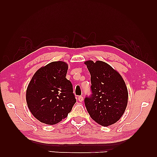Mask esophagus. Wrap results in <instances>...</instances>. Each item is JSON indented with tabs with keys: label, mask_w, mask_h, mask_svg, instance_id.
<instances>
[{
	"label": "esophagus",
	"mask_w": 157,
	"mask_h": 157,
	"mask_svg": "<svg viewBox=\"0 0 157 157\" xmlns=\"http://www.w3.org/2000/svg\"><path fill=\"white\" fill-rule=\"evenodd\" d=\"M78 101L80 102H83V101H84V98H83V96H79V97H78Z\"/></svg>",
	"instance_id": "obj_1"
}]
</instances>
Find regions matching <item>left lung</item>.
<instances>
[{
	"instance_id": "1",
	"label": "left lung",
	"mask_w": 157,
	"mask_h": 157,
	"mask_svg": "<svg viewBox=\"0 0 157 157\" xmlns=\"http://www.w3.org/2000/svg\"><path fill=\"white\" fill-rule=\"evenodd\" d=\"M91 75L92 94L84 99L91 118L107 127L119 121L124 113L128 101L125 83L119 73L101 61H85Z\"/></svg>"
}]
</instances>
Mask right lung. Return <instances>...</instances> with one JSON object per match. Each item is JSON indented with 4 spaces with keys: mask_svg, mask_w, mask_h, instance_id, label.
Segmentation results:
<instances>
[{
    "mask_svg": "<svg viewBox=\"0 0 157 157\" xmlns=\"http://www.w3.org/2000/svg\"><path fill=\"white\" fill-rule=\"evenodd\" d=\"M67 69L65 62L50 63L40 68L29 83L28 106L34 117L45 124L61 121L76 102L72 84L66 78Z\"/></svg>",
    "mask_w": 157,
    "mask_h": 157,
    "instance_id": "right-lung-1",
    "label": "right lung"
}]
</instances>
